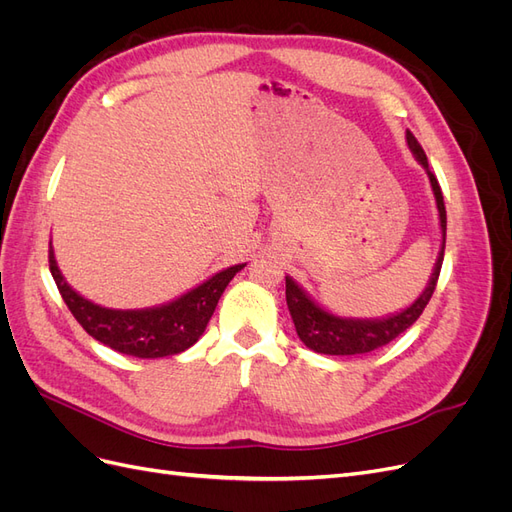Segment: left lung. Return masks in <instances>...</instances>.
<instances>
[{
    "mask_svg": "<svg viewBox=\"0 0 512 512\" xmlns=\"http://www.w3.org/2000/svg\"><path fill=\"white\" fill-rule=\"evenodd\" d=\"M408 138V147L414 153V158L423 164L427 170V177L431 181V190L433 196H436V205L440 213V228H442V250L436 260V267H433V273L429 277L427 288L421 292L410 307H406L404 312H399L395 316L382 318V320H359V318H339L329 312H324L322 307H318L307 294L294 284L290 277H286V303L290 309V316L294 322V329H297V335L301 337V342L312 348L314 352L320 354H365L371 350H378L393 342L395 337H399L406 329H410L412 324L418 320V316L423 314V309L427 307L433 290H436L440 269H442V260H444V243H446V209H444V196L440 190V183L436 175L431 173L429 162L423 147L418 145L412 132H406Z\"/></svg>",
    "mask_w": 512,
    "mask_h": 512,
    "instance_id": "8db88e82",
    "label": "left lung"
}]
</instances>
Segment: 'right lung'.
I'll list each match as a JSON object with an SVG mask.
<instances>
[{"label":"right lung","instance_id":"right-lung-1","mask_svg":"<svg viewBox=\"0 0 512 512\" xmlns=\"http://www.w3.org/2000/svg\"><path fill=\"white\" fill-rule=\"evenodd\" d=\"M243 267L235 265L215 273L173 303L149 309H108L74 292L57 269L53 247L49 250L51 275L72 316L100 344L138 359H160L194 346L205 333L224 288Z\"/></svg>","mask_w":512,"mask_h":512}]
</instances>
